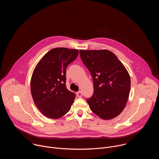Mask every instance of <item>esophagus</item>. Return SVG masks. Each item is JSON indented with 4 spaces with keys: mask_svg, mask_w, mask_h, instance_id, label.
I'll use <instances>...</instances> for the list:
<instances>
[{
    "mask_svg": "<svg viewBox=\"0 0 159 159\" xmlns=\"http://www.w3.org/2000/svg\"><path fill=\"white\" fill-rule=\"evenodd\" d=\"M76 96H77V98H81V97L82 96V92H80V91L77 92V93H76Z\"/></svg>",
    "mask_w": 159,
    "mask_h": 159,
    "instance_id": "esophagus-1",
    "label": "esophagus"
}]
</instances>
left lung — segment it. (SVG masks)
I'll list each match as a JSON object with an SVG mask.
<instances>
[{"label":"left lung","mask_w":159,"mask_h":159,"mask_svg":"<svg viewBox=\"0 0 159 159\" xmlns=\"http://www.w3.org/2000/svg\"><path fill=\"white\" fill-rule=\"evenodd\" d=\"M79 52L93 79L94 93L87 99L90 110L103 120L115 118L123 111L129 97L131 80L128 71L109 50Z\"/></svg>","instance_id":"left-lung-1"}]
</instances>
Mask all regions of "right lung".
<instances>
[{
	"label": "right lung",
	"instance_id": "right-lung-1",
	"mask_svg": "<svg viewBox=\"0 0 159 159\" xmlns=\"http://www.w3.org/2000/svg\"><path fill=\"white\" fill-rule=\"evenodd\" d=\"M78 55V50L53 48L35 67L31 93L35 105L47 118H60L70 109L75 94L66 89V69Z\"/></svg>",
	"mask_w": 159,
	"mask_h": 159
}]
</instances>
